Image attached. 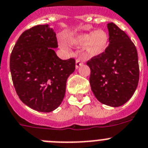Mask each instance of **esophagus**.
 I'll return each mask as SVG.
<instances>
[{"instance_id":"34e87169","label":"esophagus","mask_w":148,"mask_h":148,"mask_svg":"<svg viewBox=\"0 0 148 148\" xmlns=\"http://www.w3.org/2000/svg\"><path fill=\"white\" fill-rule=\"evenodd\" d=\"M83 64V61L81 59H77L76 60V69H78L79 66H81Z\"/></svg>"}]
</instances>
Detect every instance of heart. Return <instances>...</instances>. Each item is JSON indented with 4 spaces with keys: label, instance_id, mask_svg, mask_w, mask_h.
<instances>
[{
    "label": "heart",
    "instance_id": "obj_1",
    "mask_svg": "<svg viewBox=\"0 0 148 148\" xmlns=\"http://www.w3.org/2000/svg\"><path fill=\"white\" fill-rule=\"evenodd\" d=\"M71 45L76 47L85 46L86 51L89 56H97L104 52L109 42V36L103 29H97L93 33H82L69 38ZM62 47L66 48L63 43Z\"/></svg>",
    "mask_w": 148,
    "mask_h": 148
}]
</instances>
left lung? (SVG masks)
<instances>
[{"instance_id": "8db88e82", "label": "left lung", "mask_w": 148, "mask_h": 148, "mask_svg": "<svg viewBox=\"0 0 148 148\" xmlns=\"http://www.w3.org/2000/svg\"><path fill=\"white\" fill-rule=\"evenodd\" d=\"M109 46L105 52L87 62L92 92L102 103L112 107L124 105L133 96L139 79L137 50L116 24H107Z\"/></svg>"}]
</instances>
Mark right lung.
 I'll use <instances>...</instances> for the list:
<instances>
[{"label":"right lung","mask_w":148,"mask_h":148,"mask_svg":"<svg viewBox=\"0 0 148 148\" xmlns=\"http://www.w3.org/2000/svg\"><path fill=\"white\" fill-rule=\"evenodd\" d=\"M56 33L48 24L33 27L20 36L10 56L14 87L24 104L50 112L61 104L75 60L60 59Z\"/></svg>","instance_id":"add662e5"}]
</instances>
